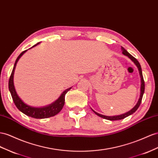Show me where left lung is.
I'll return each mask as SVG.
<instances>
[{"mask_svg":"<svg viewBox=\"0 0 158 158\" xmlns=\"http://www.w3.org/2000/svg\"><path fill=\"white\" fill-rule=\"evenodd\" d=\"M122 54L126 55V56H128L132 61H133L135 64L137 66L138 69L139 70V74H140V77H141V92H140V96H139V100L138 102V103L136 104V105L134 106V108H132L130 111L129 112H127V113L124 114H122V115H120V116H104V115H102L96 112L95 111H94L92 110V111L94 112L96 115L102 118H104L106 119V120H111V121H114V120H122V119L125 118L127 116H129L130 115L132 114L133 113H134L136 110H138V108H139V106H140V104H141L142 102V97L143 95V93H144V89H145V82H144V80H143V75H142V68L141 66H140L139 62L137 60V59L135 58L133 56H131V55L127 52L126 50H125L123 47H122Z\"/></svg>","mask_w":158,"mask_h":158,"instance_id":"obj_1","label":"left lung"}]
</instances>
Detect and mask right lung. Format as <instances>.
Here are the masks:
<instances>
[{
	"label": "right lung",
	"instance_id": "obj_1",
	"mask_svg": "<svg viewBox=\"0 0 158 158\" xmlns=\"http://www.w3.org/2000/svg\"><path fill=\"white\" fill-rule=\"evenodd\" d=\"M36 45V44H35L33 46H35ZM26 51L27 50L23 51V52L18 56V58H16L14 67H13V69H12V71L11 72L9 81H8V88H9V91L11 94L12 100H13V102L15 106H16V108H18L20 112H22L23 114H26L28 116L32 117L34 118H36V119H43V118L54 116L55 115L58 114L62 109L64 105L66 94L70 90L71 88L67 89L64 92H63L61 96H60L59 98L56 102H54L53 104H50L48 106H46V107L34 108V107H32V106H30L27 105L26 104H24V102L21 100V99L19 97V96L17 95V94L16 92L15 86H14V82H13V75H14L15 69L17 62H18L19 58L25 52H26Z\"/></svg>",
	"mask_w": 158,
	"mask_h": 158
}]
</instances>
